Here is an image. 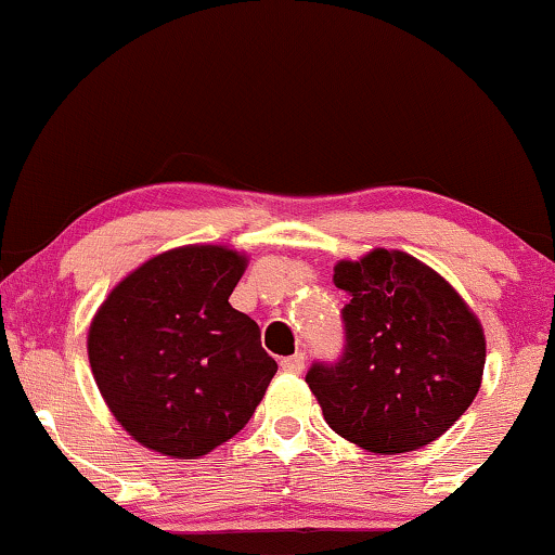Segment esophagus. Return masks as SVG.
<instances>
[{"mask_svg":"<svg viewBox=\"0 0 555 555\" xmlns=\"http://www.w3.org/2000/svg\"><path fill=\"white\" fill-rule=\"evenodd\" d=\"M280 366H283V371H287V374H300L302 369H306V353H293L287 356V359L280 361Z\"/></svg>","mask_w":555,"mask_h":555,"instance_id":"34e87169","label":"esophagus"}]
</instances>
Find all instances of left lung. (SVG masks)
<instances>
[{
	"label": "left lung",
	"mask_w": 555,
	"mask_h": 555,
	"mask_svg": "<svg viewBox=\"0 0 555 555\" xmlns=\"http://www.w3.org/2000/svg\"><path fill=\"white\" fill-rule=\"evenodd\" d=\"M333 283L351 295L340 310L344 353L306 376L328 427L376 454L435 442L480 391L477 315L442 275L399 249L340 260Z\"/></svg>",
	"instance_id": "obj_1"
}]
</instances>
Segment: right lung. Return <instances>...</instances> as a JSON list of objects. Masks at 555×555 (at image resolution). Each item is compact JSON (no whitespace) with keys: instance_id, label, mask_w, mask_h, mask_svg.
I'll use <instances>...</instances> for the list:
<instances>
[{"instance_id":"obj_1","label":"right lung","mask_w":555,"mask_h":555,"mask_svg":"<svg viewBox=\"0 0 555 555\" xmlns=\"http://www.w3.org/2000/svg\"><path fill=\"white\" fill-rule=\"evenodd\" d=\"M247 257L189 245L120 280L90 323L105 404L135 442L196 460L249 422L278 363L253 318L230 306Z\"/></svg>"}]
</instances>
